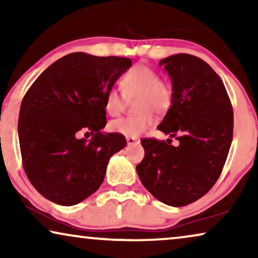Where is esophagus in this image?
I'll return each mask as SVG.
<instances>
[{
	"instance_id": "1",
	"label": "esophagus",
	"mask_w": 258,
	"mask_h": 258,
	"mask_svg": "<svg viewBox=\"0 0 258 258\" xmlns=\"http://www.w3.org/2000/svg\"><path fill=\"white\" fill-rule=\"evenodd\" d=\"M126 143H128L129 146H132V144H137V143H140V140H139V139H136V137L128 136V137H126Z\"/></svg>"
}]
</instances>
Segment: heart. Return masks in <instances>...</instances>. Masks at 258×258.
<instances>
[{"label":"heart","mask_w":258,"mask_h":258,"mask_svg":"<svg viewBox=\"0 0 258 258\" xmlns=\"http://www.w3.org/2000/svg\"><path fill=\"white\" fill-rule=\"evenodd\" d=\"M123 94L116 89L108 91L104 101L105 111L111 117L121 115L128 101L134 102L136 114L110 122L111 132L136 137L154 124L156 114H164L170 109L174 91L170 84L160 79V74L151 67L136 64L121 80Z\"/></svg>","instance_id":"obj_1"}]
</instances>
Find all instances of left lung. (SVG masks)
I'll list each match as a JSON object with an SVG mask.
<instances>
[{"label": "left lung", "instance_id": "1", "mask_svg": "<svg viewBox=\"0 0 258 258\" xmlns=\"http://www.w3.org/2000/svg\"><path fill=\"white\" fill-rule=\"evenodd\" d=\"M158 66L170 76L174 98L157 129L179 144L141 140L144 158L136 171L158 201L183 207L206 195L220 177L231 146L234 112L223 82L203 59L176 54Z\"/></svg>", "mask_w": 258, "mask_h": 258}]
</instances>
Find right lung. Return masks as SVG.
Here are the masks:
<instances>
[{
  "label": "right lung",
  "mask_w": 258,
  "mask_h": 258,
  "mask_svg": "<svg viewBox=\"0 0 258 258\" xmlns=\"http://www.w3.org/2000/svg\"><path fill=\"white\" fill-rule=\"evenodd\" d=\"M132 59L72 52L49 66L24 95L19 140L27 177L45 199L75 206L96 191L108 162L126 146L124 136L103 134L108 91ZM89 130L90 141L79 139ZM88 134V133H87Z\"/></svg>",
  "instance_id": "right-lung-1"
}]
</instances>
